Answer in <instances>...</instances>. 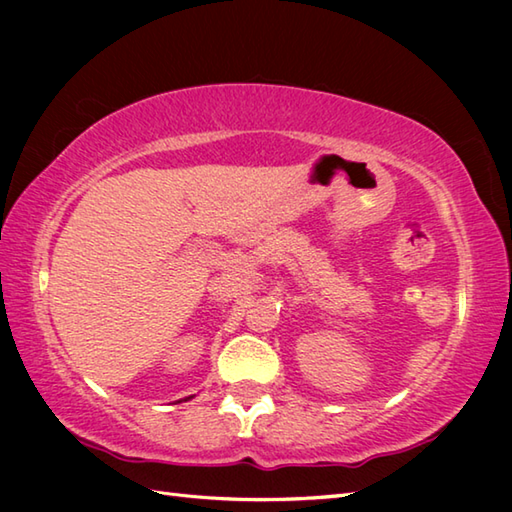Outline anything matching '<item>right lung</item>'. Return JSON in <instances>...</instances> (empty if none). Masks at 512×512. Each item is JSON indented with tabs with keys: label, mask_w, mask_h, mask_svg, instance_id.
Returning a JSON list of instances; mask_svg holds the SVG:
<instances>
[{
	"label": "right lung",
	"mask_w": 512,
	"mask_h": 512,
	"mask_svg": "<svg viewBox=\"0 0 512 512\" xmlns=\"http://www.w3.org/2000/svg\"><path fill=\"white\" fill-rule=\"evenodd\" d=\"M191 398H193V396H189V398H184V402H187V400H191ZM178 402H180V400H178Z\"/></svg>",
	"instance_id": "add662e5"
}]
</instances>
